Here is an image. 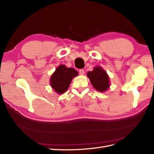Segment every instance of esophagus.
Segmentation results:
<instances>
[{"instance_id": "esophagus-1", "label": "esophagus", "mask_w": 154, "mask_h": 154, "mask_svg": "<svg viewBox=\"0 0 154 154\" xmlns=\"http://www.w3.org/2000/svg\"><path fill=\"white\" fill-rule=\"evenodd\" d=\"M79 72L81 75H83L85 73V71H84V69H79Z\"/></svg>"}]
</instances>
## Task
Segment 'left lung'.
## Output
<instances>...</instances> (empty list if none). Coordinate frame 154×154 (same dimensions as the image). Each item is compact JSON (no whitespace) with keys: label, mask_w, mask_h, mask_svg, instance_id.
<instances>
[{"label":"left lung","mask_w":154,"mask_h":154,"mask_svg":"<svg viewBox=\"0 0 154 154\" xmlns=\"http://www.w3.org/2000/svg\"><path fill=\"white\" fill-rule=\"evenodd\" d=\"M87 77L89 78L94 88L98 91L104 92L110 86L109 78L106 72L100 67H94L93 71L87 73Z\"/></svg>","instance_id":"left-lung-1"}]
</instances>
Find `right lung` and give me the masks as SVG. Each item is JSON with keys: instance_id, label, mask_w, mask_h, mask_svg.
Masks as SVG:
<instances>
[{"instance_id": "right-lung-1", "label": "right lung", "mask_w": 154, "mask_h": 154, "mask_svg": "<svg viewBox=\"0 0 154 154\" xmlns=\"http://www.w3.org/2000/svg\"><path fill=\"white\" fill-rule=\"evenodd\" d=\"M78 75V72L73 68H67L63 65L59 66L50 79L51 86L55 92L62 94L65 92L74 77Z\"/></svg>"}]
</instances>
